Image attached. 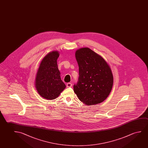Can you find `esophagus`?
Returning a JSON list of instances; mask_svg holds the SVG:
<instances>
[{
  "mask_svg": "<svg viewBox=\"0 0 148 148\" xmlns=\"http://www.w3.org/2000/svg\"><path fill=\"white\" fill-rule=\"evenodd\" d=\"M72 86V84L70 82H69L66 84V87L67 88H70V87H71Z\"/></svg>",
  "mask_w": 148,
  "mask_h": 148,
  "instance_id": "esophagus-1",
  "label": "esophagus"
}]
</instances>
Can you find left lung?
I'll list each match as a JSON object with an SVG mask.
<instances>
[{"mask_svg":"<svg viewBox=\"0 0 148 148\" xmlns=\"http://www.w3.org/2000/svg\"><path fill=\"white\" fill-rule=\"evenodd\" d=\"M79 66V79L73 88L75 93L86 105L103 102L109 95L113 84V76L109 64L100 55L89 48L75 52Z\"/></svg>","mask_w":148,"mask_h":148,"instance_id":"obj_1","label":"left lung"}]
</instances>
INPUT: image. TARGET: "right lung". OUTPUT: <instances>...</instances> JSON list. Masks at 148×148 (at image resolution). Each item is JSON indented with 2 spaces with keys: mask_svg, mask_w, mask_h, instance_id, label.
Wrapping results in <instances>:
<instances>
[{
  "mask_svg": "<svg viewBox=\"0 0 148 148\" xmlns=\"http://www.w3.org/2000/svg\"><path fill=\"white\" fill-rule=\"evenodd\" d=\"M59 56L58 51L49 53L42 59L36 75L35 88L39 95L48 100L57 98L66 88L57 66Z\"/></svg>",
  "mask_w": 148,
  "mask_h": 148,
  "instance_id": "add662e5",
  "label": "right lung"
}]
</instances>
